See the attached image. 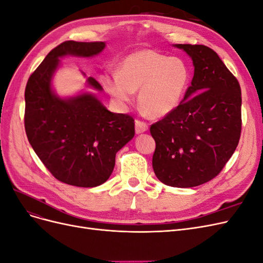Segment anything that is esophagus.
<instances>
[{"mask_svg": "<svg viewBox=\"0 0 263 263\" xmlns=\"http://www.w3.org/2000/svg\"><path fill=\"white\" fill-rule=\"evenodd\" d=\"M135 126H136V133L137 134H141L144 133L148 129V124L144 121H140V119H136V122H135Z\"/></svg>", "mask_w": 263, "mask_h": 263, "instance_id": "obj_1", "label": "esophagus"}]
</instances>
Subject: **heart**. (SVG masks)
Wrapping results in <instances>:
<instances>
[{"instance_id":"b5f03b06","label":"heart","mask_w":263,"mask_h":263,"mask_svg":"<svg viewBox=\"0 0 263 263\" xmlns=\"http://www.w3.org/2000/svg\"><path fill=\"white\" fill-rule=\"evenodd\" d=\"M102 81L119 103L130 102L139 89L141 109L151 117H163L181 103L190 82V69L180 58L145 49L127 55L119 72L105 73Z\"/></svg>"}]
</instances>
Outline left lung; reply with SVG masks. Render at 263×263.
I'll list each match as a JSON object with an SVG mask.
<instances>
[{"label": "left lung", "mask_w": 263, "mask_h": 263, "mask_svg": "<svg viewBox=\"0 0 263 263\" xmlns=\"http://www.w3.org/2000/svg\"><path fill=\"white\" fill-rule=\"evenodd\" d=\"M193 60L184 99L150 126L156 141L153 168L166 185L192 187L219 174L241 133V90L218 54L204 45H176Z\"/></svg>", "instance_id": "left-lung-1"}]
</instances>
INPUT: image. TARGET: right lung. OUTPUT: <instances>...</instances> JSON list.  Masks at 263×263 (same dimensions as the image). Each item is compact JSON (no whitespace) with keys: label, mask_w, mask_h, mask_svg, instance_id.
Masks as SVG:
<instances>
[{"label":"right lung","mask_w":263,"mask_h":263,"mask_svg":"<svg viewBox=\"0 0 263 263\" xmlns=\"http://www.w3.org/2000/svg\"><path fill=\"white\" fill-rule=\"evenodd\" d=\"M104 47L102 42L61 43L30 74L25 89L24 123L29 144L55 179L73 186L103 184L113 172L116 153L135 135L133 116L109 112L93 95L61 100L51 91L60 57H91ZM87 83L102 90L92 77Z\"/></svg>","instance_id":"right-lung-1"}]
</instances>
